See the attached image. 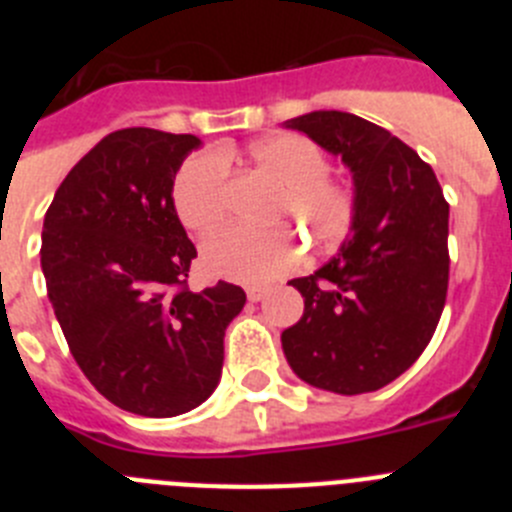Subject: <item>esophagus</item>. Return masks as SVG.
Returning a JSON list of instances; mask_svg holds the SVG:
<instances>
[{"mask_svg":"<svg viewBox=\"0 0 512 512\" xmlns=\"http://www.w3.org/2000/svg\"><path fill=\"white\" fill-rule=\"evenodd\" d=\"M246 295L251 302H261L266 295H269V287H264V284H253V287L246 289Z\"/></svg>","mask_w":512,"mask_h":512,"instance_id":"34e87169","label":"esophagus"}]
</instances>
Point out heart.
Masks as SVG:
<instances>
[{"instance_id": "b5f03b06", "label": "heart", "mask_w": 512, "mask_h": 512, "mask_svg": "<svg viewBox=\"0 0 512 512\" xmlns=\"http://www.w3.org/2000/svg\"><path fill=\"white\" fill-rule=\"evenodd\" d=\"M248 164L282 187L274 217L292 215L307 225L320 248L338 243L354 217V197L330 182L325 153L302 135H271L248 148ZM176 215L192 233L207 235L228 215V169L217 153L189 158L174 182ZM300 259V243L287 228L225 230L202 246L210 277L259 284L282 277Z\"/></svg>"}]
</instances>
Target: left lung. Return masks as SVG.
<instances>
[{
	"label": "left lung",
	"instance_id": "obj_1",
	"mask_svg": "<svg viewBox=\"0 0 512 512\" xmlns=\"http://www.w3.org/2000/svg\"><path fill=\"white\" fill-rule=\"evenodd\" d=\"M354 179L351 233L325 266L292 279L305 312L282 333L302 382L336 395L374 392L408 372L431 341L449 289V205L423 158L351 112L292 117Z\"/></svg>",
	"mask_w": 512,
	"mask_h": 512
}]
</instances>
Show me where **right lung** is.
<instances>
[{
    "mask_svg": "<svg viewBox=\"0 0 512 512\" xmlns=\"http://www.w3.org/2000/svg\"><path fill=\"white\" fill-rule=\"evenodd\" d=\"M197 135L125 128L102 138L56 189L43 220L45 287L76 364L112 405L174 418L215 392L223 338L246 292L187 287L197 248L174 179Z\"/></svg>",
    "mask_w": 512,
    "mask_h": 512,
    "instance_id": "right-lung-1",
    "label": "right lung"
}]
</instances>
